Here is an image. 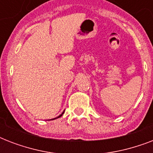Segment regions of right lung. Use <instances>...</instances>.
<instances>
[{
    "instance_id": "obj_1",
    "label": "right lung",
    "mask_w": 153,
    "mask_h": 153,
    "mask_svg": "<svg viewBox=\"0 0 153 153\" xmlns=\"http://www.w3.org/2000/svg\"><path fill=\"white\" fill-rule=\"evenodd\" d=\"M63 113H64V111H63V112H62V114H60V115H59V117H55V118H54V119H56V118H59V117H61V116H62V114H63ZM54 119H51V120H54Z\"/></svg>"
}]
</instances>
